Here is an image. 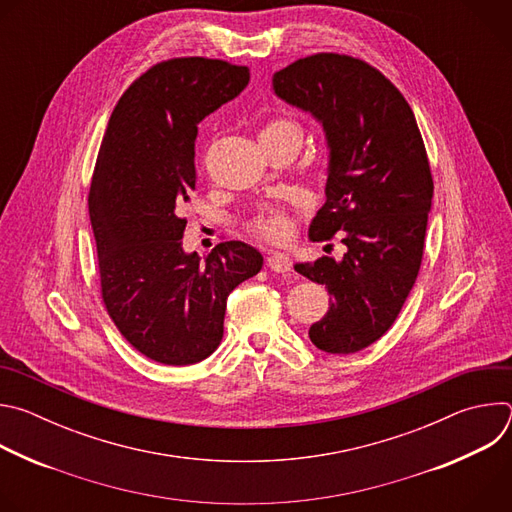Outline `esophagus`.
I'll return each instance as SVG.
<instances>
[{
    "mask_svg": "<svg viewBox=\"0 0 512 512\" xmlns=\"http://www.w3.org/2000/svg\"><path fill=\"white\" fill-rule=\"evenodd\" d=\"M267 265L271 271L275 273H289L291 271V259L285 255V253H277V251H271L267 255Z\"/></svg>",
    "mask_w": 512,
    "mask_h": 512,
    "instance_id": "1",
    "label": "esophagus"
}]
</instances>
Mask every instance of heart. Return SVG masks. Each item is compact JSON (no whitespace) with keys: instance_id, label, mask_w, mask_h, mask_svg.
<instances>
[{"instance_id":"obj_1","label":"heart","mask_w":512,"mask_h":512,"mask_svg":"<svg viewBox=\"0 0 512 512\" xmlns=\"http://www.w3.org/2000/svg\"><path fill=\"white\" fill-rule=\"evenodd\" d=\"M281 129H289V131H298L300 129L289 123V121H275L271 125L265 127V131H281ZM251 229L255 235H259L261 239L265 241H271V243H281L285 241L289 235H291V221L285 210L281 208H265L255 221L251 223Z\"/></svg>"}]
</instances>
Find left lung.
Here are the masks:
<instances>
[{"label": "left lung", "mask_w": 512, "mask_h": 512, "mask_svg": "<svg viewBox=\"0 0 512 512\" xmlns=\"http://www.w3.org/2000/svg\"><path fill=\"white\" fill-rule=\"evenodd\" d=\"M271 85L324 129L326 202L310 239L342 233L346 245L338 261L324 255L294 265L330 294V310L308 334L324 352H358L393 326L419 273L433 198L425 145L397 87L358 58H300Z\"/></svg>", "instance_id": "8db88e82"}]
</instances>
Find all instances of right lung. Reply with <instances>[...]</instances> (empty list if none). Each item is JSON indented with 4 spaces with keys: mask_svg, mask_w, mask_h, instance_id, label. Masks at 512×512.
Returning <instances> with one entry per match:
<instances>
[{
    "mask_svg": "<svg viewBox=\"0 0 512 512\" xmlns=\"http://www.w3.org/2000/svg\"><path fill=\"white\" fill-rule=\"evenodd\" d=\"M249 79L247 66L225 60L156 64L115 105L99 150L89 216L103 302L133 348L172 367L216 350L229 294L263 267L241 241L216 245L206 259L182 245L198 123Z\"/></svg>",
    "mask_w": 512,
    "mask_h": 512,
    "instance_id": "obj_1",
    "label": "right lung"
}]
</instances>
